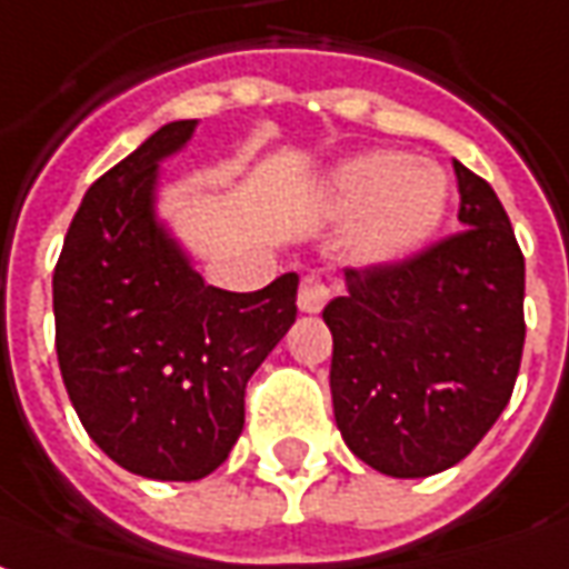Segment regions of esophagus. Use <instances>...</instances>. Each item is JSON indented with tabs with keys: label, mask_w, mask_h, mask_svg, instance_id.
I'll list each match as a JSON object with an SVG mask.
<instances>
[{
	"label": "esophagus",
	"mask_w": 569,
	"mask_h": 569,
	"mask_svg": "<svg viewBox=\"0 0 569 569\" xmlns=\"http://www.w3.org/2000/svg\"><path fill=\"white\" fill-rule=\"evenodd\" d=\"M330 300V288L325 284L321 276H306L300 281V293H297V306H300V312L306 315H318Z\"/></svg>",
	"instance_id": "esophagus-1"
}]
</instances>
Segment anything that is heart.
Returning <instances> with one entry per match:
<instances>
[{"mask_svg":"<svg viewBox=\"0 0 569 569\" xmlns=\"http://www.w3.org/2000/svg\"><path fill=\"white\" fill-rule=\"evenodd\" d=\"M327 202L351 218L348 251L363 267H385L437 233L449 209V176L430 160L400 151L351 157L330 176Z\"/></svg>","mask_w":569,"mask_h":569,"instance_id":"obj_1","label":"heart"}]
</instances>
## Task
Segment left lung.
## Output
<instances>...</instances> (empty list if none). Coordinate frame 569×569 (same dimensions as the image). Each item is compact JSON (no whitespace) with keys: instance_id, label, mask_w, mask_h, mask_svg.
Returning a JSON list of instances; mask_svg holds the SVG:
<instances>
[{"instance_id":"obj_1","label":"left lung","mask_w":569,"mask_h":569,"mask_svg":"<svg viewBox=\"0 0 569 569\" xmlns=\"http://www.w3.org/2000/svg\"><path fill=\"white\" fill-rule=\"evenodd\" d=\"M455 176L463 230L400 263L346 269V293L325 309L336 427L393 479L467 458L521 367L525 257L491 184L458 160Z\"/></svg>"}]
</instances>
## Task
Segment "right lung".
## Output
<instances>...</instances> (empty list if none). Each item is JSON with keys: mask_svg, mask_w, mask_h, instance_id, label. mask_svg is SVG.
Masks as SVG:
<instances>
[{"mask_svg": "<svg viewBox=\"0 0 569 569\" xmlns=\"http://www.w3.org/2000/svg\"><path fill=\"white\" fill-rule=\"evenodd\" d=\"M172 120L99 178L53 269L57 360L81 425L123 470L197 482L244 425V385L297 321V272L254 293L211 288L157 218Z\"/></svg>", "mask_w": 569, "mask_h": 569, "instance_id": "1", "label": "right lung"}]
</instances>
